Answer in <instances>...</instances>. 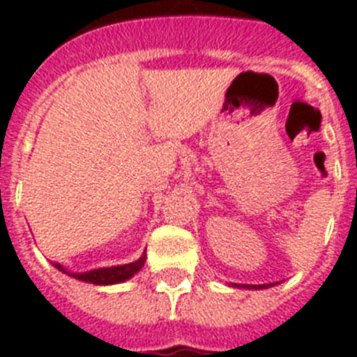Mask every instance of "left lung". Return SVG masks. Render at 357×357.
Masks as SVG:
<instances>
[{"mask_svg": "<svg viewBox=\"0 0 357 357\" xmlns=\"http://www.w3.org/2000/svg\"><path fill=\"white\" fill-rule=\"evenodd\" d=\"M232 286H236V288H247V289H263V288H270V286L268 284H232Z\"/></svg>", "mask_w": 357, "mask_h": 357, "instance_id": "1", "label": "left lung"}]
</instances>
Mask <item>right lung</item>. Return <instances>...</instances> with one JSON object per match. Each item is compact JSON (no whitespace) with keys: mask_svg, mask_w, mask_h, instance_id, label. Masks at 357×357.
I'll return each instance as SVG.
<instances>
[{"mask_svg":"<svg viewBox=\"0 0 357 357\" xmlns=\"http://www.w3.org/2000/svg\"><path fill=\"white\" fill-rule=\"evenodd\" d=\"M144 261H146V254L143 252V255H141L137 261H134V263L119 264V266L110 268H96V270H89V272H69L68 268H64L59 263H55L53 266H55L59 272L66 273V275L73 277V279L82 280V282H89V284L96 286H109L119 284V282H125V280L132 279V277L144 266Z\"/></svg>","mask_w":357,"mask_h":357,"instance_id":"1","label":"right lung"}]
</instances>
